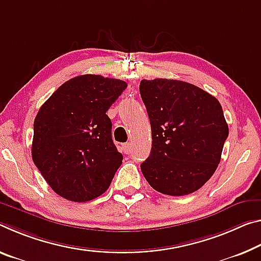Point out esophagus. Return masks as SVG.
Listing matches in <instances>:
<instances>
[{"label":"esophagus","mask_w":261,"mask_h":261,"mask_svg":"<svg viewBox=\"0 0 261 261\" xmlns=\"http://www.w3.org/2000/svg\"><path fill=\"white\" fill-rule=\"evenodd\" d=\"M122 148H123V152L125 153V154H130L132 151V145L130 143H125V144H123Z\"/></svg>","instance_id":"34e87169"}]
</instances>
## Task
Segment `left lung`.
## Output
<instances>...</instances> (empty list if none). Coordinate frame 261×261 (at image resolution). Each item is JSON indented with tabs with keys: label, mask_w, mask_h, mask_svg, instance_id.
I'll return each instance as SVG.
<instances>
[{
	"label": "left lung",
	"mask_w": 261,
	"mask_h": 261,
	"mask_svg": "<svg viewBox=\"0 0 261 261\" xmlns=\"http://www.w3.org/2000/svg\"><path fill=\"white\" fill-rule=\"evenodd\" d=\"M139 92L152 131L143 175L165 195L196 192L216 171L229 135L221 103L196 86L171 79L142 80Z\"/></svg>",
	"instance_id": "8db88e82"
}]
</instances>
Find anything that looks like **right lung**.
Masks as SVG:
<instances>
[{
	"label": "right lung",
	"mask_w": 261,
	"mask_h": 261,
	"mask_svg": "<svg viewBox=\"0 0 261 261\" xmlns=\"http://www.w3.org/2000/svg\"><path fill=\"white\" fill-rule=\"evenodd\" d=\"M126 87L118 79L86 74L66 81L40 107L32 160L58 195L87 202L109 188L123 155L106 113Z\"/></svg>",
	"instance_id": "obj_1"
}]
</instances>
